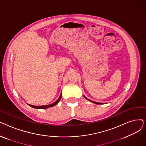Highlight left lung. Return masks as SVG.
<instances>
[{"mask_svg": "<svg viewBox=\"0 0 146 146\" xmlns=\"http://www.w3.org/2000/svg\"><path fill=\"white\" fill-rule=\"evenodd\" d=\"M84 98H85V99H86L87 100H88V101H91L92 102H93V103H94V104H102L101 103H98V102H94V101H91V100H90V99H88L87 98H86L85 96H84Z\"/></svg>", "mask_w": 146, "mask_h": 146, "instance_id": "left-lung-1", "label": "left lung"}]
</instances>
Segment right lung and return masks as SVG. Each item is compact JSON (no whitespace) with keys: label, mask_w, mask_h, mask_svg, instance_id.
I'll list each match as a JSON object with an SVG mask.
<instances>
[{"label":"right lung","mask_w":146,"mask_h":146,"mask_svg":"<svg viewBox=\"0 0 146 146\" xmlns=\"http://www.w3.org/2000/svg\"><path fill=\"white\" fill-rule=\"evenodd\" d=\"M61 98V94L60 97L58 98V99H57V100L56 102H54L50 104V105H43V106H34V105H29L31 107H32V108H36V109H46V108H50V107L54 106H55L56 105H57L59 102V101H60Z\"/></svg>","instance_id":"obj_1"}]
</instances>
